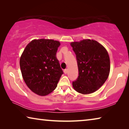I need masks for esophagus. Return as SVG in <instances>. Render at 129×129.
Returning a JSON list of instances; mask_svg holds the SVG:
<instances>
[{"label":"esophagus","mask_w":129,"mask_h":129,"mask_svg":"<svg viewBox=\"0 0 129 129\" xmlns=\"http://www.w3.org/2000/svg\"><path fill=\"white\" fill-rule=\"evenodd\" d=\"M67 69H65V70H64V73L65 74H66L67 73Z\"/></svg>","instance_id":"obj_1"}]
</instances>
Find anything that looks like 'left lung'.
I'll return each instance as SVG.
<instances>
[{"instance_id": "1", "label": "left lung", "mask_w": 129, "mask_h": 129, "mask_svg": "<svg viewBox=\"0 0 129 129\" xmlns=\"http://www.w3.org/2000/svg\"><path fill=\"white\" fill-rule=\"evenodd\" d=\"M76 54L79 76L73 82L79 93L89 94L103 85L110 72V59L107 51L94 40H83L71 43Z\"/></svg>"}]
</instances>
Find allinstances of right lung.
<instances>
[{"instance_id": "right-lung-1", "label": "right lung", "mask_w": 129, "mask_h": 129, "mask_svg": "<svg viewBox=\"0 0 129 129\" xmlns=\"http://www.w3.org/2000/svg\"><path fill=\"white\" fill-rule=\"evenodd\" d=\"M60 45L53 40H34L26 46L20 58L24 82L38 95L46 96L53 92L63 74L56 56Z\"/></svg>"}]
</instances>
